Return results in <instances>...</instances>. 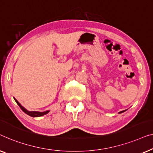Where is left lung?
Wrapping results in <instances>:
<instances>
[{"mask_svg":"<svg viewBox=\"0 0 153 153\" xmlns=\"http://www.w3.org/2000/svg\"><path fill=\"white\" fill-rule=\"evenodd\" d=\"M126 110H123V111H120L119 112V114H120V113H123V112H124V111H126Z\"/></svg>","mask_w":153,"mask_h":153,"instance_id":"left-lung-1","label":"left lung"}]
</instances>
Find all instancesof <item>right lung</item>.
<instances>
[{"instance_id":"add662e5","label":"right lung","mask_w":153,"mask_h":153,"mask_svg":"<svg viewBox=\"0 0 153 153\" xmlns=\"http://www.w3.org/2000/svg\"><path fill=\"white\" fill-rule=\"evenodd\" d=\"M14 100H15V101H16V102L17 103V105H18L20 107V108L22 109V110L24 111V112L26 114L30 116V117H42V116H44V114H48V111H44V112H39V111H29L26 110V109H25L24 107L21 106V105L18 102V101L16 100V99L14 98Z\"/></svg>"}]
</instances>
